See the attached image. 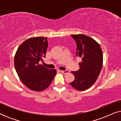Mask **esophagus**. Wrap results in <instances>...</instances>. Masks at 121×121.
Returning a JSON list of instances; mask_svg holds the SVG:
<instances>
[{"mask_svg":"<svg viewBox=\"0 0 121 121\" xmlns=\"http://www.w3.org/2000/svg\"><path fill=\"white\" fill-rule=\"evenodd\" d=\"M60 72L62 73H63L64 74H68L69 72V70H60Z\"/></svg>","mask_w":121,"mask_h":121,"instance_id":"esophagus-1","label":"esophagus"}]
</instances>
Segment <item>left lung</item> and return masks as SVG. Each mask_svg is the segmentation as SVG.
I'll list each match as a JSON object with an SVG mask.
<instances>
[{
	"instance_id": "8db88e82",
	"label": "left lung",
	"mask_w": 121,
	"mask_h": 121,
	"mask_svg": "<svg viewBox=\"0 0 121 121\" xmlns=\"http://www.w3.org/2000/svg\"><path fill=\"white\" fill-rule=\"evenodd\" d=\"M77 43V56L82 58L77 72H72L75 80L70 84L74 89L84 91L90 87L96 81L103 64V54L98 43L83 34L72 35Z\"/></svg>"
}]
</instances>
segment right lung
Listing matches in <instances>:
<instances>
[{
  "instance_id": "add662e5",
  "label": "right lung",
  "mask_w": 121,
  "mask_h": 121,
  "mask_svg": "<svg viewBox=\"0 0 121 121\" xmlns=\"http://www.w3.org/2000/svg\"><path fill=\"white\" fill-rule=\"evenodd\" d=\"M47 37H36L21 44L14 57L15 68L22 83L28 88L41 91L50 85L55 77L56 69H49L39 64L46 57Z\"/></svg>"
}]
</instances>
